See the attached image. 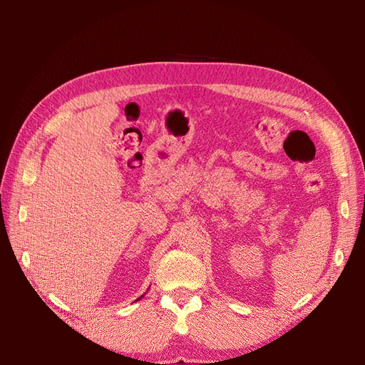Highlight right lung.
Segmentation results:
<instances>
[{
	"mask_svg": "<svg viewBox=\"0 0 365 365\" xmlns=\"http://www.w3.org/2000/svg\"><path fill=\"white\" fill-rule=\"evenodd\" d=\"M141 297H143V295H141ZM141 297H140V298H141ZM140 298H137V300H140Z\"/></svg>",
	"mask_w": 365,
	"mask_h": 365,
	"instance_id": "add662e5",
	"label": "right lung"
}]
</instances>
